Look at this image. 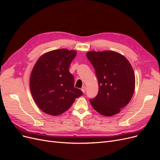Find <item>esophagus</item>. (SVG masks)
<instances>
[{
  "label": "esophagus",
  "instance_id": "34e87169",
  "mask_svg": "<svg viewBox=\"0 0 160 160\" xmlns=\"http://www.w3.org/2000/svg\"><path fill=\"white\" fill-rule=\"evenodd\" d=\"M81 91H83V93H85V91H86V87H85V86H83V87H82Z\"/></svg>",
  "mask_w": 160,
  "mask_h": 160
}]
</instances>
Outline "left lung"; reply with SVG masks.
Here are the masks:
<instances>
[{"mask_svg": "<svg viewBox=\"0 0 160 160\" xmlns=\"http://www.w3.org/2000/svg\"><path fill=\"white\" fill-rule=\"evenodd\" d=\"M86 55L94 67L99 85L98 95L89 99L92 107L105 116L119 113L134 93L135 79L132 65L115 51H89Z\"/></svg>", "mask_w": 160, "mask_h": 160, "instance_id": "left-lung-1", "label": "left lung"}]
</instances>
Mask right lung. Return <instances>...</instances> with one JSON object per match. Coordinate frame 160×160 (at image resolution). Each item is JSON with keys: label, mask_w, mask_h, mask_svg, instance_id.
Listing matches in <instances>:
<instances>
[{"label": "right lung", "mask_w": 160, "mask_h": 160, "mask_svg": "<svg viewBox=\"0 0 160 160\" xmlns=\"http://www.w3.org/2000/svg\"><path fill=\"white\" fill-rule=\"evenodd\" d=\"M76 54L65 49L52 51L42 55L34 66L31 91L36 104L45 113L61 115L83 95L74 88V77L69 69Z\"/></svg>", "instance_id": "1"}]
</instances>
